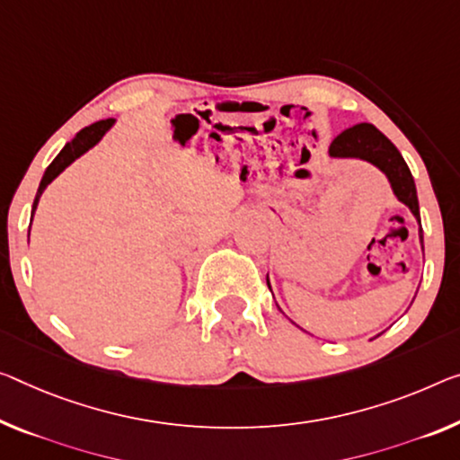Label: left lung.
I'll return each mask as SVG.
<instances>
[{
    "instance_id": "obj_1",
    "label": "left lung",
    "mask_w": 460,
    "mask_h": 460,
    "mask_svg": "<svg viewBox=\"0 0 460 460\" xmlns=\"http://www.w3.org/2000/svg\"><path fill=\"white\" fill-rule=\"evenodd\" d=\"M329 154L333 158H359L380 168V171L386 174L388 182H391L397 199L405 203L420 222L418 190H415L411 171H409L405 160H402L401 152L393 146V141L388 139L385 133H380L376 127L370 123H359V125L349 127V129L339 133V136L333 139V144L329 147ZM420 240L423 244L421 222H420ZM267 286H270V278H267Z\"/></svg>"
}]
</instances>
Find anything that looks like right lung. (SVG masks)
Wrapping results in <instances>:
<instances>
[{
    "label": "right lung",
    "instance_id": "1",
    "mask_svg": "<svg viewBox=\"0 0 460 460\" xmlns=\"http://www.w3.org/2000/svg\"><path fill=\"white\" fill-rule=\"evenodd\" d=\"M112 123H115V119H104V121L92 123L90 127H84L82 131H77L72 141H67L66 147H63V150L58 154V158H55L51 164H49L45 174H42V181L39 185L37 197H34V203H32V214H34V209H37L42 190L47 189L49 182H51L55 176H59L63 171H66V168L72 164L75 158H80L82 154H86L92 146H96L104 133L111 129Z\"/></svg>",
    "mask_w": 460,
    "mask_h": 460
}]
</instances>
